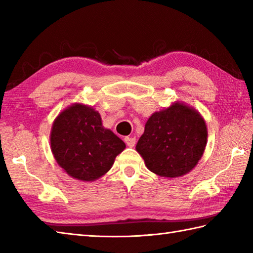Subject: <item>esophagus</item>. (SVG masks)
<instances>
[{
    "instance_id": "obj_1",
    "label": "esophagus",
    "mask_w": 253,
    "mask_h": 253,
    "mask_svg": "<svg viewBox=\"0 0 253 253\" xmlns=\"http://www.w3.org/2000/svg\"><path fill=\"white\" fill-rule=\"evenodd\" d=\"M125 142H126V144L129 148H132V147H135V144H136V139L135 138H132V137H126L125 138Z\"/></svg>"
}]
</instances>
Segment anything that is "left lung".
I'll return each instance as SVG.
<instances>
[{
	"mask_svg": "<svg viewBox=\"0 0 253 253\" xmlns=\"http://www.w3.org/2000/svg\"><path fill=\"white\" fill-rule=\"evenodd\" d=\"M207 140V124L200 113L175 101L149 117L136 150L149 170L165 178H176L195 169Z\"/></svg>",
	"mask_w": 253,
	"mask_h": 253,
	"instance_id": "1",
	"label": "left lung"
}]
</instances>
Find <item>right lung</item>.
<instances>
[{
    "label": "right lung",
    "mask_w": 253,
    "mask_h": 253,
    "mask_svg": "<svg viewBox=\"0 0 253 253\" xmlns=\"http://www.w3.org/2000/svg\"><path fill=\"white\" fill-rule=\"evenodd\" d=\"M51 151L56 163L75 179L93 181L106 174L126 144L102 125L92 106L74 103L53 122Z\"/></svg>",
    "instance_id": "right-lung-1"
}]
</instances>
